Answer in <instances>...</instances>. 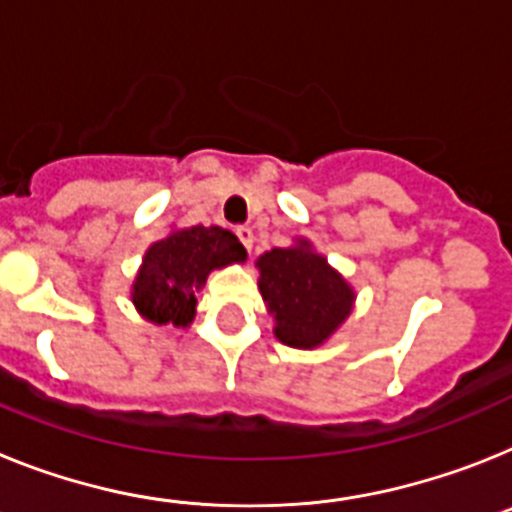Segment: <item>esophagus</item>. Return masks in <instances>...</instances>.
<instances>
[{
	"instance_id": "34e87169",
	"label": "esophagus",
	"mask_w": 512,
	"mask_h": 512,
	"mask_svg": "<svg viewBox=\"0 0 512 512\" xmlns=\"http://www.w3.org/2000/svg\"><path fill=\"white\" fill-rule=\"evenodd\" d=\"M237 237H239V242L244 244V250L252 252V247H255V234H252V229H247V226H239Z\"/></svg>"
}]
</instances>
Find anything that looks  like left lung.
I'll list each match as a JSON object with an SVG mask.
<instances>
[{
  "mask_svg": "<svg viewBox=\"0 0 512 512\" xmlns=\"http://www.w3.org/2000/svg\"><path fill=\"white\" fill-rule=\"evenodd\" d=\"M257 288L273 317V335L296 350H314L340 330L355 306V288L306 237L255 260Z\"/></svg>",
  "mask_w": 512,
  "mask_h": 512,
  "instance_id": "8db88e82",
  "label": "left lung"
}]
</instances>
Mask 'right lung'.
Listing matches in <instances>:
<instances>
[{
	"label": "right lung",
	"mask_w": 512,
	"mask_h": 512,
	"mask_svg": "<svg viewBox=\"0 0 512 512\" xmlns=\"http://www.w3.org/2000/svg\"><path fill=\"white\" fill-rule=\"evenodd\" d=\"M247 260V250L221 226H175L149 244L131 286V301L151 324L190 327L208 275Z\"/></svg>",
	"instance_id": "1"
}]
</instances>
